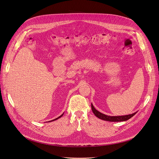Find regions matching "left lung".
<instances>
[{"label": "left lung", "instance_id": "1", "mask_svg": "<svg viewBox=\"0 0 159 159\" xmlns=\"http://www.w3.org/2000/svg\"><path fill=\"white\" fill-rule=\"evenodd\" d=\"M91 107H92V110L94 115L97 117L101 120H105V121H124L128 120L130 118H132L134 115H136L138 111L132 114L127 115H124V116H108L106 115H104L99 111H97V109L94 107L93 106L92 103L91 104Z\"/></svg>", "mask_w": 159, "mask_h": 159}]
</instances>
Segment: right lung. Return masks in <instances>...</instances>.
Here are the masks:
<instances>
[{
	"instance_id": "obj_1",
	"label": "right lung",
	"mask_w": 159,
	"mask_h": 159,
	"mask_svg": "<svg viewBox=\"0 0 159 159\" xmlns=\"http://www.w3.org/2000/svg\"><path fill=\"white\" fill-rule=\"evenodd\" d=\"M64 113H63V114H62V115H60V116H58V118H55V119H54V120H52V121H50H50H54V120H57V119H58V118H60V117H62V116H63V115H64Z\"/></svg>"
}]
</instances>
